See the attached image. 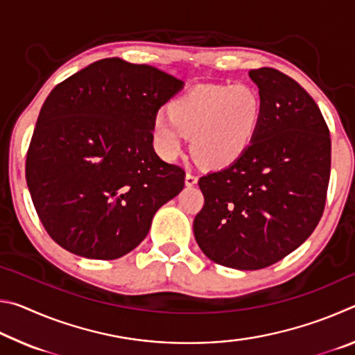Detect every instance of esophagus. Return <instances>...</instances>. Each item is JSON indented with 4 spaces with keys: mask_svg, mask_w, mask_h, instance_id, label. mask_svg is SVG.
I'll use <instances>...</instances> for the list:
<instances>
[{
    "mask_svg": "<svg viewBox=\"0 0 355 355\" xmlns=\"http://www.w3.org/2000/svg\"><path fill=\"white\" fill-rule=\"evenodd\" d=\"M197 182H199V177L194 175V173H191V172L186 173V178H184L186 186H194V184H197Z\"/></svg>",
    "mask_w": 355,
    "mask_h": 355,
    "instance_id": "obj_1",
    "label": "esophagus"
}]
</instances>
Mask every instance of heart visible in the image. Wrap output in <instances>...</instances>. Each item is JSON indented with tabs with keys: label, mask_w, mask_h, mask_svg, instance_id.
I'll use <instances>...</instances> for the list:
<instances>
[{
	"label": "heart",
	"mask_w": 355,
	"mask_h": 355,
	"mask_svg": "<svg viewBox=\"0 0 355 355\" xmlns=\"http://www.w3.org/2000/svg\"><path fill=\"white\" fill-rule=\"evenodd\" d=\"M167 119L152 123L156 152L173 159L182 150V135L207 167H227L241 158L254 142L263 116L260 94L248 84L197 87L172 100Z\"/></svg>",
	"instance_id": "obj_1"
}]
</instances>
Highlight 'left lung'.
<instances>
[{
  "label": "left lung",
  "mask_w": 355,
  "mask_h": 355,
  "mask_svg": "<svg viewBox=\"0 0 355 355\" xmlns=\"http://www.w3.org/2000/svg\"><path fill=\"white\" fill-rule=\"evenodd\" d=\"M249 76L263 101L260 127L241 158L200 177L205 203L194 218L203 254L241 271L271 266L313 233L330 178L329 128L315 100L275 69Z\"/></svg>",
  "instance_id": "left-lung-1"
}]
</instances>
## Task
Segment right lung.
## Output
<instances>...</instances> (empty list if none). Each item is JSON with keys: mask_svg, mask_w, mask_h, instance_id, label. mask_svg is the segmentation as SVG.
Returning a JSON list of instances; mask_svg holds the SVG:
<instances>
[{"mask_svg": "<svg viewBox=\"0 0 355 355\" xmlns=\"http://www.w3.org/2000/svg\"><path fill=\"white\" fill-rule=\"evenodd\" d=\"M183 81L107 58L48 95L26 153V183L48 235L71 254L114 260L147 236L184 171L153 150L152 123Z\"/></svg>", "mask_w": 355, "mask_h": 355, "instance_id": "1", "label": "right lung"}]
</instances>
